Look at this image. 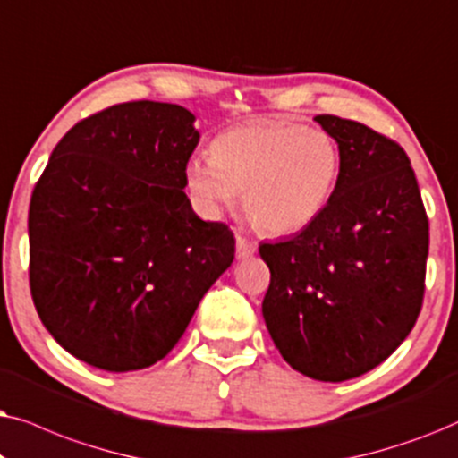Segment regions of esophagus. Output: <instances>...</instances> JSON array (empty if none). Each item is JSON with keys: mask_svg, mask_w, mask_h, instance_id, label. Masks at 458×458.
Masks as SVG:
<instances>
[{"mask_svg": "<svg viewBox=\"0 0 458 458\" xmlns=\"http://www.w3.org/2000/svg\"><path fill=\"white\" fill-rule=\"evenodd\" d=\"M258 251V242L255 241H249L245 236H236V258L242 259V258H249V255H253Z\"/></svg>", "mask_w": 458, "mask_h": 458, "instance_id": "1", "label": "esophagus"}]
</instances>
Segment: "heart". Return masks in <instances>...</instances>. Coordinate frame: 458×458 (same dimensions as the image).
<instances>
[{
    "instance_id": "1",
    "label": "heart",
    "mask_w": 458,
    "mask_h": 458,
    "mask_svg": "<svg viewBox=\"0 0 458 458\" xmlns=\"http://www.w3.org/2000/svg\"><path fill=\"white\" fill-rule=\"evenodd\" d=\"M211 158L186 163V188L200 213L217 217L242 192L247 217L261 233L284 236L316 222L339 180L335 140L318 127L259 119L219 131Z\"/></svg>"
}]
</instances>
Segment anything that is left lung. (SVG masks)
<instances>
[{
	"instance_id": "left-lung-1",
	"label": "left lung",
	"mask_w": 458,
	"mask_h": 458,
	"mask_svg": "<svg viewBox=\"0 0 458 458\" xmlns=\"http://www.w3.org/2000/svg\"><path fill=\"white\" fill-rule=\"evenodd\" d=\"M339 146L335 192L291 239L261 242V312L301 375L347 381L392 356L423 306L429 222L404 148L364 123L314 117Z\"/></svg>"
}]
</instances>
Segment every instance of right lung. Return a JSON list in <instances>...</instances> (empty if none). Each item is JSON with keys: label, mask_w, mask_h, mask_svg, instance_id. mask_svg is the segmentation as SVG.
Segmentation results:
<instances>
[{"label": "right lung", "mask_w": 458, "mask_h": 458, "mask_svg": "<svg viewBox=\"0 0 458 458\" xmlns=\"http://www.w3.org/2000/svg\"><path fill=\"white\" fill-rule=\"evenodd\" d=\"M194 114L136 100L79 121L29 207V283L54 339L127 373L165 358L234 259V234L192 211L184 169Z\"/></svg>", "instance_id": "add662e5"}]
</instances>
